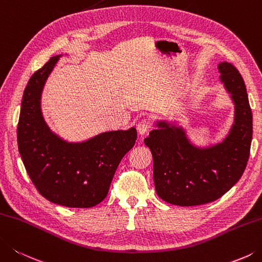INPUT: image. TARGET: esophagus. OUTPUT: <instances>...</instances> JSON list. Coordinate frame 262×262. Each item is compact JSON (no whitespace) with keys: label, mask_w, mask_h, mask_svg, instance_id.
I'll return each instance as SVG.
<instances>
[{"label":"esophagus","mask_w":262,"mask_h":262,"mask_svg":"<svg viewBox=\"0 0 262 262\" xmlns=\"http://www.w3.org/2000/svg\"><path fill=\"white\" fill-rule=\"evenodd\" d=\"M149 129H150V123H149V121L147 120V118H142V120H140L139 123H138V125H137L138 133H139V135H141V136H144L145 133L149 131Z\"/></svg>","instance_id":"1"}]
</instances>
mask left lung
<instances>
[{"instance_id": "1", "label": "left lung", "mask_w": 262, "mask_h": 262, "mask_svg": "<svg viewBox=\"0 0 262 262\" xmlns=\"http://www.w3.org/2000/svg\"><path fill=\"white\" fill-rule=\"evenodd\" d=\"M220 81L235 105V117L225 139L196 147L185 130L165 121L144 140L154 161L157 195L173 205L194 206L220 199L237 182L246 167L252 141V112L242 75L231 63L218 65Z\"/></svg>"}]
</instances>
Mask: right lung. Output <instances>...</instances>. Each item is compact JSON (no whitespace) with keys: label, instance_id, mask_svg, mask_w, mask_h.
<instances>
[{"label":"right lung","instance_id":"obj_1","mask_svg":"<svg viewBox=\"0 0 262 262\" xmlns=\"http://www.w3.org/2000/svg\"><path fill=\"white\" fill-rule=\"evenodd\" d=\"M60 57H52L29 78L18 122V148L43 197L67 208H92L107 196L118 164L136 144L137 130L102 132L82 142H68L52 132L42 115L41 96Z\"/></svg>","mask_w":262,"mask_h":262}]
</instances>
